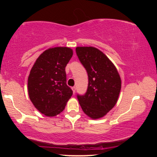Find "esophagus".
<instances>
[{
    "label": "esophagus",
    "mask_w": 157,
    "mask_h": 157,
    "mask_svg": "<svg viewBox=\"0 0 157 157\" xmlns=\"http://www.w3.org/2000/svg\"><path fill=\"white\" fill-rule=\"evenodd\" d=\"M71 89H72V91H73V93L75 94V91H76V88H75V86H74V87L71 88Z\"/></svg>",
    "instance_id": "34e87169"
}]
</instances>
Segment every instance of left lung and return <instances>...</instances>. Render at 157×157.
Returning <instances> with one entry per match:
<instances>
[{
	"instance_id": "1",
	"label": "left lung",
	"mask_w": 157,
	"mask_h": 157,
	"mask_svg": "<svg viewBox=\"0 0 157 157\" xmlns=\"http://www.w3.org/2000/svg\"><path fill=\"white\" fill-rule=\"evenodd\" d=\"M76 53L89 77L86 93L77 95L79 103L90 118L103 117L116 105L121 90L117 69L103 52L95 47H77Z\"/></svg>"
}]
</instances>
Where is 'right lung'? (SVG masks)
<instances>
[{
    "label": "right lung",
    "instance_id": "1",
    "mask_svg": "<svg viewBox=\"0 0 157 157\" xmlns=\"http://www.w3.org/2000/svg\"><path fill=\"white\" fill-rule=\"evenodd\" d=\"M73 55L68 47L44 51L32 66L28 78V92L35 107L46 117H55L66 107L73 91L66 84L65 68Z\"/></svg>",
    "mask_w": 157,
    "mask_h": 157
}]
</instances>
